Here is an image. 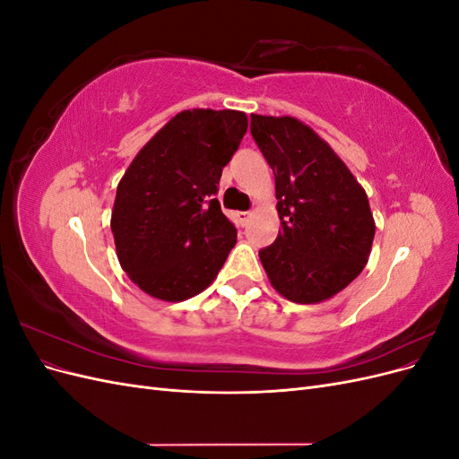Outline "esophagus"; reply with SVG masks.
<instances>
[{"mask_svg": "<svg viewBox=\"0 0 459 459\" xmlns=\"http://www.w3.org/2000/svg\"><path fill=\"white\" fill-rule=\"evenodd\" d=\"M251 214H253L251 211H245V212H238V220H239V221H241V224L245 226V224H247V221H248V218H251Z\"/></svg>", "mask_w": 459, "mask_h": 459, "instance_id": "obj_1", "label": "esophagus"}]
</instances>
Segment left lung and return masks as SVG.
<instances>
[{"label": "left lung", "mask_w": 459, "mask_h": 459, "mask_svg": "<svg viewBox=\"0 0 459 459\" xmlns=\"http://www.w3.org/2000/svg\"><path fill=\"white\" fill-rule=\"evenodd\" d=\"M251 134L275 176L281 230L258 256L277 293L299 304L331 299L371 253L366 191L322 137L290 117L251 115Z\"/></svg>", "instance_id": "left-lung-1"}]
</instances>
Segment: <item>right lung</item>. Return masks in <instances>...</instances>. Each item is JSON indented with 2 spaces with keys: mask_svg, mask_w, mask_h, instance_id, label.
I'll list each match as a JSON object with an SVG mask.
<instances>
[{
  "mask_svg": "<svg viewBox=\"0 0 459 459\" xmlns=\"http://www.w3.org/2000/svg\"><path fill=\"white\" fill-rule=\"evenodd\" d=\"M247 126L239 110H184L122 176L110 230L122 270L147 295L169 302L195 297L224 266L238 230L216 193Z\"/></svg>",
  "mask_w": 459,
  "mask_h": 459,
  "instance_id": "add662e5",
  "label": "right lung"
}]
</instances>
